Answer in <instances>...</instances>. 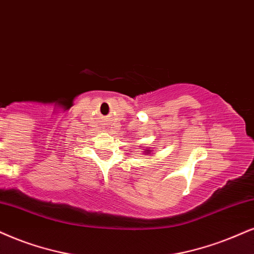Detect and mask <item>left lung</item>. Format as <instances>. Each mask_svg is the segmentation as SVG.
I'll list each match as a JSON object with an SVG mask.
<instances>
[{"mask_svg":"<svg viewBox=\"0 0 254 254\" xmlns=\"http://www.w3.org/2000/svg\"><path fill=\"white\" fill-rule=\"evenodd\" d=\"M145 151H146V149H145ZM146 153H149V154H151V151H149V149H147Z\"/></svg>","mask_w":254,"mask_h":254,"instance_id":"8db88e82","label":"left lung"}]
</instances>
